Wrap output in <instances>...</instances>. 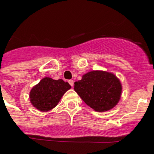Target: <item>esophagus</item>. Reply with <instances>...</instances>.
<instances>
[{
	"label": "esophagus",
	"mask_w": 154,
	"mask_h": 154,
	"mask_svg": "<svg viewBox=\"0 0 154 154\" xmlns=\"http://www.w3.org/2000/svg\"><path fill=\"white\" fill-rule=\"evenodd\" d=\"M68 82H69V85H71L72 87L73 86V80H69V81H68Z\"/></svg>",
	"instance_id": "obj_1"
}]
</instances>
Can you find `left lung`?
I'll return each mask as SVG.
<instances>
[{
    "label": "left lung",
    "mask_w": 154,
    "mask_h": 154,
    "mask_svg": "<svg viewBox=\"0 0 154 154\" xmlns=\"http://www.w3.org/2000/svg\"><path fill=\"white\" fill-rule=\"evenodd\" d=\"M74 91L88 106L96 112L111 110L117 105L122 87L114 73L104 70H92L74 83Z\"/></svg>",
    "instance_id": "8db88e82"
}]
</instances>
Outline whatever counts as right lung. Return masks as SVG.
<instances>
[{
	"label": "right lung",
	"mask_w": 154,
	"mask_h": 154,
	"mask_svg": "<svg viewBox=\"0 0 154 154\" xmlns=\"http://www.w3.org/2000/svg\"><path fill=\"white\" fill-rule=\"evenodd\" d=\"M71 86L62 79L44 77L35 85L29 93L32 105L41 112H48L58 105L61 97Z\"/></svg>",
	"instance_id": "add662e5"
}]
</instances>
